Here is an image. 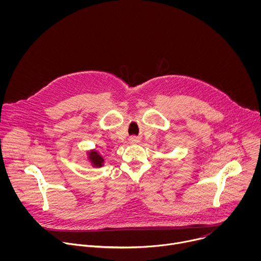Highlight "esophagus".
I'll return each instance as SVG.
<instances>
[{"label": "esophagus", "mask_w": 261, "mask_h": 261, "mask_svg": "<svg viewBox=\"0 0 261 261\" xmlns=\"http://www.w3.org/2000/svg\"><path fill=\"white\" fill-rule=\"evenodd\" d=\"M129 141H130L131 143H137L139 140H138V137H136V136H131V137L129 138Z\"/></svg>", "instance_id": "1"}]
</instances>
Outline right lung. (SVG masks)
Wrapping results in <instances>:
<instances>
[{"label":"right lung","instance_id":"1","mask_svg":"<svg viewBox=\"0 0 261 261\" xmlns=\"http://www.w3.org/2000/svg\"><path fill=\"white\" fill-rule=\"evenodd\" d=\"M88 157H89V160L91 161V163L94 167H101L104 163V159L102 158V156L95 150L89 152Z\"/></svg>","mask_w":261,"mask_h":261}]
</instances>
